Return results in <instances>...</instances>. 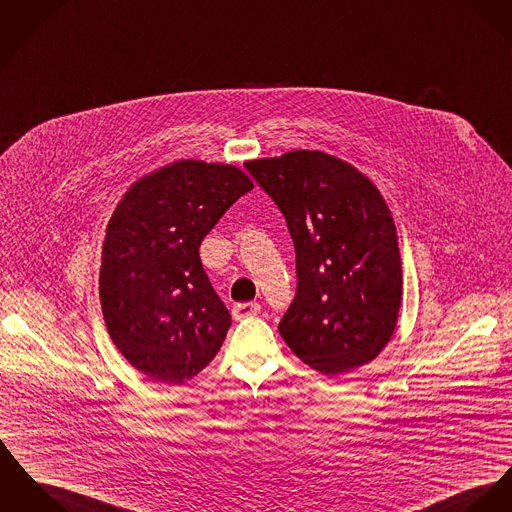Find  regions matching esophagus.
<instances>
[{"instance_id": "34e87169", "label": "esophagus", "mask_w": 512, "mask_h": 512, "mask_svg": "<svg viewBox=\"0 0 512 512\" xmlns=\"http://www.w3.org/2000/svg\"><path fill=\"white\" fill-rule=\"evenodd\" d=\"M231 312H233L235 320H242L248 316H256L260 312V305L258 303H237V305H233Z\"/></svg>"}]
</instances>
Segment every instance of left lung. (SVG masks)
Instances as JSON below:
<instances>
[{"label":"left lung","mask_w":512,"mask_h":512,"mask_svg":"<svg viewBox=\"0 0 512 512\" xmlns=\"http://www.w3.org/2000/svg\"><path fill=\"white\" fill-rule=\"evenodd\" d=\"M285 215L297 295L279 322L291 351L322 375L371 363L394 336L402 258L373 180L324 151L293 149L244 163Z\"/></svg>","instance_id":"8db88e82"}]
</instances>
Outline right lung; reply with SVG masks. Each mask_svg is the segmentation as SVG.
I'll return each instance as SVG.
<instances>
[{
	"instance_id": "1",
	"label": "right lung",
	"mask_w": 512,
	"mask_h": 512,
	"mask_svg": "<svg viewBox=\"0 0 512 512\" xmlns=\"http://www.w3.org/2000/svg\"><path fill=\"white\" fill-rule=\"evenodd\" d=\"M252 188L239 167L182 159L141 176L116 205L99 275L104 324L147 378L182 384L221 349L231 314L198 250Z\"/></svg>"
}]
</instances>
